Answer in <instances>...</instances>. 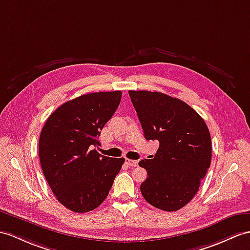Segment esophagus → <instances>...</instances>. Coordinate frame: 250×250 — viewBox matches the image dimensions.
I'll return each instance as SVG.
<instances>
[{"mask_svg": "<svg viewBox=\"0 0 250 250\" xmlns=\"http://www.w3.org/2000/svg\"><path fill=\"white\" fill-rule=\"evenodd\" d=\"M126 163H127V166H129V167H131L138 166V161L131 160V159H126Z\"/></svg>", "mask_w": 250, "mask_h": 250, "instance_id": "1", "label": "esophagus"}]
</instances>
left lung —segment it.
<instances>
[{
	"label": "left lung",
	"instance_id": "left-lung-1",
	"mask_svg": "<svg viewBox=\"0 0 250 250\" xmlns=\"http://www.w3.org/2000/svg\"><path fill=\"white\" fill-rule=\"evenodd\" d=\"M146 140H158L151 159L139 166L147 172L140 190L146 202L177 211L197 193L210 167L211 136L203 118L187 103L161 92L128 91Z\"/></svg>",
	"mask_w": 250,
	"mask_h": 250
}]
</instances>
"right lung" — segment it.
I'll return each instance as SVG.
<instances>
[{
	"instance_id": "1",
	"label": "right lung",
	"mask_w": 250,
	"mask_h": 250,
	"mask_svg": "<svg viewBox=\"0 0 250 250\" xmlns=\"http://www.w3.org/2000/svg\"><path fill=\"white\" fill-rule=\"evenodd\" d=\"M121 97V91L78 96L58 107L41 130L44 177L58 202L73 212L92 211L104 202L125 161L102 156L94 148Z\"/></svg>"
}]
</instances>
